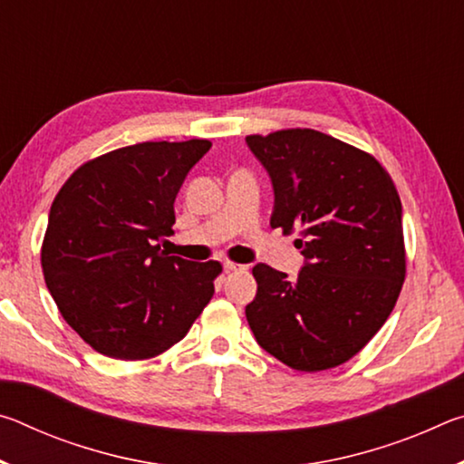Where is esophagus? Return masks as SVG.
I'll return each instance as SVG.
<instances>
[{"instance_id": "esophagus-1", "label": "esophagus", "mask_w": 464, "mask_h": 464, "mask_svg": "<svg viewBox=\"0 0 464 464\" xmlns=\"http://www.w3.org/2000/svg\"><path fill=\"white\" fill-rule=\"evenodd\" d=\"M223 268H225V272H246L247 266L246 264H237V262H225Z\"/></svg>"}]
</instances>
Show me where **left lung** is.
I'll return each instance as SVG.
<instances>
[{"label": "left lung", "instance_id": "8db88e82", "mask_svg": "<svg viewBox=\"0 0 464 464\" xmlns=\"http://www.w3.org/2000/svg\"><path fill=\"white\" fill-rule=\"evenodd\" d=\"M274 190L272 229H298L296 278L254 266L246 317L262 348L303 372L356 356L395 307L405 280L403 210L372 155L313 129L246 137Z\"/></svg>", "mask_w": 464, "mask_h": 464}]
</instances>
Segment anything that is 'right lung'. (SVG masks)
I'll use <instances>...</instances> for the list:
<instances>
[{"label":"right lung","mask_w":464,"mask_h":464,"mask_svg":"<svg viewBox=\"0 0 464 464\" xmlns=\"http://www.w3.org/2000/svg\"><path fill=\"white\" fill-rule=\"evenodd\" d=\"M210 140L137 143L73 171L53 200L41 262L61 315L100 354L145 360L178 343L215 293L221 264L160 247Z\"/></svg>","instance_id":"obj_1"}]
</instances>
